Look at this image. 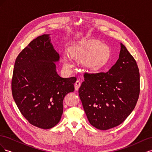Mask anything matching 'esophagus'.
<instances>
[{
  "label": "esophagus",
  "mask_w": 152,
  "mask_h": 152,
  "mask_svg": "<svg viewBox=\"0 0 152 152\" xmlns=\"http://www.w3.org/2000/svg\"><path fill=\"white\" fill-rule=\"evenodd\" d=\"M80 85H81L80 82L79 80H77V81L75 82V84H74V86H75V89L76 91H78V90H79V87H80Z\"/></svg>",
  "instance_id": "obj_1"
}]
</instances>
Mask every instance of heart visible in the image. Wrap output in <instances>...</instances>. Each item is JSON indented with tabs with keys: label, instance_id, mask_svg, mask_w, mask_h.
Instances as JSON below:
<instances>
[{
	"label": "heart",
	"instance_id": "heart-1",
	"mask_svg": "<svg viewBox=\"0 0 152 152\" xmlns=\"http://www.w3.org/2000/svg\"><path fill=\"white\" fill-rule=\"evenodd\" d=\"M71 55L78 59H84L86 65L95 68L105 63L108 56V49L97 40H84L73 49ZM63 64L66 67L70 66V62L66 56L63 58Z\"/></svg>",
	"mask_w": 152,
	"mask_h": 152
}]
</instances>
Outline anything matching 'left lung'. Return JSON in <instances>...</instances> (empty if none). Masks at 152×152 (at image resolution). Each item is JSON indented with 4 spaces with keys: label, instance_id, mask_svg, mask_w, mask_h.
<instances>
[{
    "label": "left lung",
    "instance_id": "obj_1",
    "mask_svg": "<svg viewBox=\"0 0 152 152\" xmlns=\"http://www.w3.org/2000/svg\"><path fill=\"white\" fill-rule=\"evenodd\" d=\"M119 58L107 72L84 75L79 94L89 123L100 130L120 125L136 107L140 92L139 68L121 43Z\"/></svg>",
    "mask_w": 152,
    "mask_h": 152
}]
</instances>
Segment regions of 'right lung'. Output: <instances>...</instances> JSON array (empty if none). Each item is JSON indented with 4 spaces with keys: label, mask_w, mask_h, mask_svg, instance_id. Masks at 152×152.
I'll list each match as a JSON object with an SVG mask.
<instances>
[{
    "label": "right lung",
    "mask_w": 152,
    "mask_h": 152,
    "mask_svg": "<svg viewBox=\"0 0 152 152\" xmlns=\"http://www.w3.org/2000/svg\"><path fill=\"white\" fill-rule=\"evenodd\" d=\"M59 54L50 43L49 35L34 39L16 59L11 89L21 113L35 127L48 129L59 122L65 96L74 91L75 77L62 78L54 62Z\"/></svg>",
    "instance_id": "obj_1"
}]
</instances>
